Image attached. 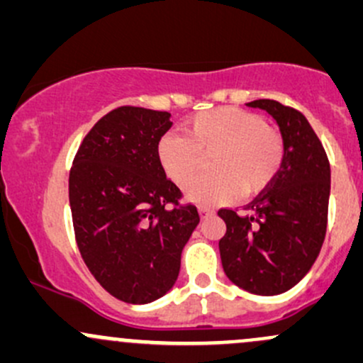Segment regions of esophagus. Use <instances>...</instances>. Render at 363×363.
<instances>
[{"mask_svg":"<svg viewBox=\"0 0 363 363\" xmlns=\"http://www.w3.org/2000/svg\"><path fill=\"white\" fill-rule=\"evenodd\" d=\"M199 213H201L202 218H209L214 214V209L208 208V206H202V208H199Z\"/></svg>","mask_w":363,"mask_h":363,"instance_id":"obj_1","label":"esophagus"}]
</instances>
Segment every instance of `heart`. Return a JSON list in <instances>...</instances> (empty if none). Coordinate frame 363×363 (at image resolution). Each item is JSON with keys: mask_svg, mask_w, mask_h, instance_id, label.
Segmentation results:
<instances>
[{"mask_svg": "<svg viewBox=\"0 0 363 363\" xmlns=\"http://www.w3.org/2000/svg\"><path fill=\"white\" fill-rule=\"evenodd\" d=\"M211 153L213 175L189 180ZM159 164L190 201L225 204L240 194L259 196L277 180L286 161V140L259 114L237 107L201 112L185 123V136L166 133L157 143Z\"/></svg>", "mask_w": 363, "mask_h": 363, "instance_id": "obj_1", "label": "heart"}]
</instances>
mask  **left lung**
<instances>
[{"instance_id": "1", "label": "left lung", "mask_w": 363, "mask_h": 363, "mask_svg": "<svg viewBox=\"0 0 363 363\" xmlns=\"http://www.w3.org/2000/svg\"><path fill=\"white\" fill-rule=\"evenodd\" d=\"M286 140V161L277 180L247 209H220L227 232L220 239L225 274L235 286L259 296L289 291L310 272L327 230L330 164L308 119L277 100L261 99Z\"/></svg>"}]
</instances>
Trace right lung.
Returning <instances> with one entry per match:
<instances>
[{
	"instance_id": "add662e5",
	"label": "right lung",
	"mask_w": 363,
	"mask_h": 363,
	"mask_svg": "<svg viewBox=\"0 0 363 363\" xmlns=\"http://www.w3.org/2000/svg\"><path fill=\"white\" fill-rule=\"evenodd\" d=\"M169 116L114 108L84 136L69 173L81 256L105 291L131 305L155 301L174 286L183 247L201 221L159 164Z\"/></svg>"
}]
</instances>
